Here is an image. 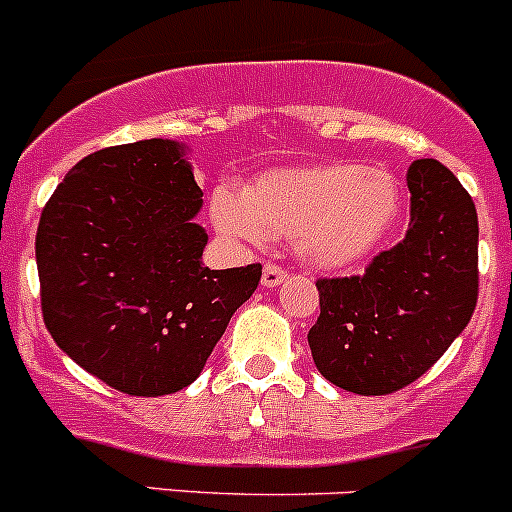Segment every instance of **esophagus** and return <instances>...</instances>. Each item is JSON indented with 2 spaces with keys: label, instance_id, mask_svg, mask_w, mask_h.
<instances>
[{
  "label": "esophagus",
  "instance_id": "1",
  "mask_svg": "<svg viewBox=\"0 0 512 512\" xmlns=\"http://www.w3.org/2000/svg\"><path fill=\"white\" fill-rule=\"evenodd\" d=\"M286 279H289V276H286L284 269H279L276 264H266L264 274H261V286H264V289H276V286L284 284Z\"/></svg>",
  "mask_w": 512,
  "mask_h": 512
}]
</instances>
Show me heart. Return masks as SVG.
<instances>
[{
    "label": "heart",
    "instance_id": "1",
    "mask_svg": "<svg viewBox=\"0 0 512 512\" xmlns=\"http://www.w3.org/2000/svg\"><path fill=\"white\" fill-rule=\"evenodd\" d=\"M402 216V188L387 168L354 160L289 165L256 175L238 191L211 193V221L243 246L294 238L306 266L326 274L357 269L384 246Z\"/></svg>",
    "mask_w": 512,
    "mask_h": 512
}]
</instances>
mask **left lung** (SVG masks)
Returning a JSON list of instances; mask_svg holds the SVG:
<instances>
[{
	"mask_svg": "<svg viewBox=\"0 0 512 512\" xmlns=\"http://www.w3.org/2000/svg\"><path fill=\"white\" fill-rule=\"evenodd\" d=\"M410 231L362 276L324 279L309 349L321 377L389 394L427 372L465 332L478 301V211L437 160L407 170Z\"/></svg>",
	"mask_w": 512,
	"mask_h": 512,
	"instance_id": "obj_1",
	"label": "left lung"
}]
</instances>
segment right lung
Masks as SVG:
<instances>
[{"mask_svg":"<svg viewBox=\"0 0 512 512\" xmlns=\"http://www.w3.org/2000/svg\"><path fill=\"white\" fill-rule=\"evenodd\" d=\"M188 145L97 150L65 175L37 228L42 316L57 347L113 389L163 397L196 382L261 266L211 271Z\"/></svg>","mask_w":512,"mask_h":512,"instance_id":"1","label":"right lung"}]
</instances>
